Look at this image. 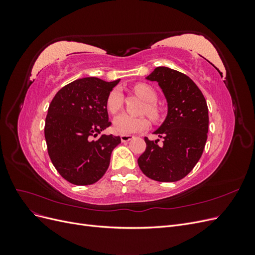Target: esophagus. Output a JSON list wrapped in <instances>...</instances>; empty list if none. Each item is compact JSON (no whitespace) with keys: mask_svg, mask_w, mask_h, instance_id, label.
<instances>
[{"mask_svg":"<svg viewBox=\"0 0 255 255\" xmlns=\"http://www.w3.org/2000/svg\"><path fill=\"white\" fill-rule=\"evenodd\" d=\"M134 138L133 135H121V141L122 142H128L129 140H132Z\"/></svg>","mask_w":255,"mask_h":255,"instance_id":"34e87169","label":"esophagus"}]
</instances>
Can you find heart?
Segmentation results:
<instances>
[{
	"label": "heart",
	"mask_w": 255,
	"mask_h": 255,
	"mask_svg": "<svg viewBox=\"0 0 255 255\" xmlns=\"http://www.w3.org/2000/svg\"><path fill=\"white\" fill-rule=\"evenodd\" d=\"M137 96H139L148 104L145 105V112L148 113L152 118L157 117V110L154 106V102L156 101L157 95L155 90L146 84H138L134 87ZM123 104V95L119 88L113 89L106 100V107L110 113H118ZM150 126L149 120L143 116H129L128 114H120L113 121V128L116 133L121 135H128L138 132H142Z\"/></svg>",
	"instance_id": "1"
}]
</instances>
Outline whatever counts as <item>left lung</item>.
<instances>
[{"mask_svg":"<svg viewBox=\"0 0 255 255\" xmlns=\"http://www.w3.org/2000/svg\"><path fill=\"white\" fill-rule=\"evenodd\" d=\"M145 80L158 83L167 101V116L154 134L163 143L149 140L138 158L140 170L157 182H176L186 176L201 157L208 132L205 98L187 75L157 67Z\"/></svg>","mask_w":255,"mask_h":255,"instance_id":"left-lung-1","label":"left lung"}]
</instances>
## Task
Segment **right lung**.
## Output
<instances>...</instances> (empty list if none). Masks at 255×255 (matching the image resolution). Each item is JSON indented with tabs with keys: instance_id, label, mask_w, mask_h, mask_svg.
I'll list each match as a JSON object with an SVG mask.
<instances>
[{
	"instance_id": "obj_1",
	"label": "right lung",
	"mask_w": 255,
	"mask_h": 255,
	"mask_svg": "<svg viewBox=\"0 0 255 255\" xmlns=\"http://www.w3.org/2000/svg\"><path fill=\"white\" fill-rule=\"evenodd\" d=\"M120 80H75L61 88L49 106L44 137L52 164L65 180L91 185L106 172L121 139L97 136L111 126L106 100Z\"/></svg>"
}]
</instances>
